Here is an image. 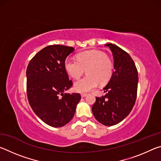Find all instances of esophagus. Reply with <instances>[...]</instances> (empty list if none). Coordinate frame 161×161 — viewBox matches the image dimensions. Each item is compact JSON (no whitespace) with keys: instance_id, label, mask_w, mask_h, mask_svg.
<instances>
[{"instance_id":"esophagus-1","label":"esophagus","mask_w":161,"mask_h":161,"mask_svg":"<svg viewBox=\"0 0 161 161\" xmlns=\"http://www.w3.org/2000/svg\"><path fill=\"white\" fill-rule=\"evenodd\" d=\"M81 97H85L87 96V94H86V93H81Z\"/></svg>"}]
</instances>
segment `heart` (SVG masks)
<instances>
[{
	"label": "heart",
	"instance_id": "heart-1",
	"mask_svg": "<svg viewBox=\"0 0 161 161\" xmlns=\"http://www.w3.org/2000/svg\"><path fill=\"white\" fill-rule=\"evenodd\" d=\"M64 69L71 77L80 78L86 69L87 75L75 83L77 92H89L98 84H105L111 80L114 72V64L107 54L98 50L82 52L77 59L67 58L64 60Z\"/></svg>",
	"mask_w": 161,
	"mask_h": 161
}]
</instances>
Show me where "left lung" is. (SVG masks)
<instances>
[{"label":"left lung","instance_id":"8db88e82","mask_svg":"<svg viewBox=\"0 0 161 161\" xmlns=\"http://www.w3.org/2000/svg\"><path fill=\"white\" fill-rule=\"evenodd\" d=\"M114 58L113 75L103 88L105 96L96 97L92 107L98 121L105 126H114L126 118L135 104L138 88V71L134 62L126 51L108 43Z\"/></svg>","mask_w":161,"mask_h":161}]
</instances>
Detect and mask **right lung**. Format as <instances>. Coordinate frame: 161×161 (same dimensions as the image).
I'll return each mask as SVG.
<instances>
[{
	"label": "right lung",
	"mask_w": 161,
	"mask_h": 161,
	"mask_svg": "<svg viewBox=\"0 0 161 161\" xmlns=\"http://www.w3.org/2000/svg\"><path fill=\"white\" fill-rule=\"evenodd\" d=\"M72 47L49 45L31 59L26 70L27 95L35 114L45 124L62 127L72 120L81 99L77 93L64 94L72 86L64 69Z\"/></svg>",
	"instance_id": "1"
}]
</instances>
